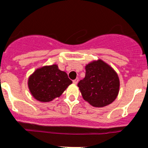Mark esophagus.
I'll return each mask as SVG.
<instances>
[{
    "label": "esophagus",
    "instance_id": "1",
    "mask_svg": "<svg viewBox=\"0 0 148 148\" xmlns=\"http://www.w3.org/2000/svg\"><path fill=\"white\" fill-rule=\"evenodd\" d=\"M78 80H78V78H76L75 80H73V83H74V84H77L78 83Z\"/></svg>",
    "mask_w": 148,
    "mask_h": 148
}]
</instances>
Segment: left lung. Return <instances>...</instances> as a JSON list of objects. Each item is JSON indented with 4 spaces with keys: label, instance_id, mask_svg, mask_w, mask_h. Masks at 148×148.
I'll list each match as a JSON object with an SVG mask.
<instances>
[{
    "label": "left lung",
    "instance_id": "obj_1",
    "mask_svg": "<svg viewBox=\"0 0 148 148\" xmlns=\"http://www.w3.org/2000/svg\"><path fill=\"white\" fill-rule=\"evenodd\" d=\"M85 68V77L77 84L84 100L96 108L111 104L120 90L116 71L101 59L89 63Z\"/></svg>",
    "mask_w": 148,
    "mask_h": 148
}]
</instances>
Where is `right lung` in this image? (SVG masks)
I'll return each mask as SVG.
<instances>
[{"instance_id": "1", "label": "right lung", "mask_w": 148, "mask_h": 148, "mask_svg": "<svg viewBox=\"0 0 148 148\" xmlns=\"http://www.w3.org/2000/svg\"><path fill=\"white\" fill-rule=\"evenodd\" d=\"M71 84L68 74L59 70L57 64L38 68L28 80L32 96L41 102H48L59 97Z\"/></svg>"}]
</instances>
